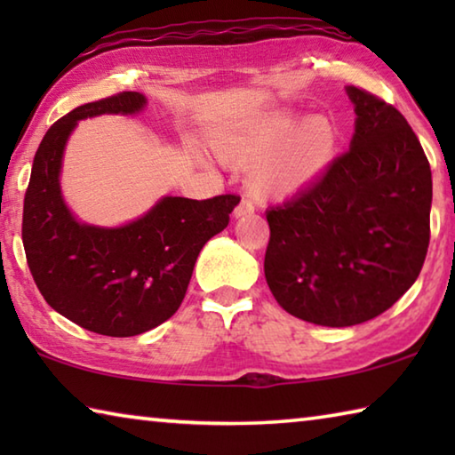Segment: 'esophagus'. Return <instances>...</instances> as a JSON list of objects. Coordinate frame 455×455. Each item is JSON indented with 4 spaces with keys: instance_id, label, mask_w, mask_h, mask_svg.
<instances>
[{
    "instance_id": "1",
    "label": "esophagus",
    "mask_w": 455,
    "mask_h": 455,
    "mask_svg": "<svg viewBox=\"0 0 455 455\" xmlns=\"http://www.w3.org/2000/svg\"><path fill=\"white\" fill-rule=\"evenodd\" d=\"M252 212H255V204H252L249 198H243L241 203L236 204V209H235V219L249 217V214H252Z\"/></svg>"
}]
</instances>
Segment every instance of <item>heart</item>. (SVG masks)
<instances>
[{
  "label": "heart",
  "mask_w": 455,
  "mask_h": 455,
  "mask_svg": "<svg viewBox=\"0 0 455 455\" xmlns=\"http://www.w3.org/2000/svg\"><path fill=\"white\" fill-rule=\"evenodd\" d=\"M220 163L252 168L251 182L259 195L283 198L305 188L327 171L335 156V128L323 118L297 124L287 114L228 122L209 134Z\"/></svg>",
  "instance_id": "b5f03b06"
}]
</instances>
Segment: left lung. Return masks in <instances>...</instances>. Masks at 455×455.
Listing matches in <instances>:
<instances>
[{"instance_id": "8db88e82", "label": "left lung", "mask_w": 455, "mask_h": 455, "mask_svg": "<svg viewBox=\"0 0 455 455\" xmlns=\"http://www.w3.org/2000/svg\"><path fill=\"white\" fill-rule=\"evenodd\" d=\"M355 134L309 187L268 206L265 279L284 311L351 327L387 311L419 276L431 171L403 114L347 86Z\"/></svg>"}]
</instances>
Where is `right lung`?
<instances>
[{"mask_svg":"<svg viewBox=\"0 0 455 455\" xmlns=\"http://www.w3.org/2000/svg\"><path fill=\"white\" fill-rule=\"evenodd\" d=\"M140 92L78 106L45 132L24 198L21 238L28 267L53 311L108 337H132L179 311L206 241L225 230L236 195L160 198L144 217L106 228L80 222L60 188L64 148L78 120L138 114Z\"/></svg>","mask_w":455,"mask_h":455,"instance_id":"1","label":"right lung"}]
</instances>
